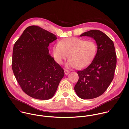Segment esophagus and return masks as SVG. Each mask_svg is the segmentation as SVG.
<instances>
[{"mask_svg": "<svg viewBox=\"0 0 129 129\" xmlns=\"http://www.w3.org/2000/svg\"><path fill=\"white\" fill-rule=\"evenodd\" d=\"M64 72H65V74L66 75H67L69 74V73L70 72V71L68 70H67V69H64Z\"/></svg>", "mask_w": 129, "mask_h": 129, "instance_id": "34e87169", "label": "esophagus"}]
</instances>
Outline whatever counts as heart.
<instances>
[{
    "mask_svg": "<svg viewBox=\"0 0 129 129\" xmlns=\"http://www.w3.org/2000/svg\"><path fill=\"white\" fill-rule=\"evenodd\" d=\"M96 44L93 41L68 38L60 40L54 45L52 53L54 60L62 64L68 56L66 65L82 69L89 65L95 57Z\"/></svg>",
    "mask_w": 129,
    "mask_h": 129,
    "instance_id": "b5f03b06",
    "label": "heart"
}]
</instances>
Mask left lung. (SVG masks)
Here are the masks:
<instances>
[{"mask_svg":"<svg viewBox=\"0 0 129 129\" xmlns=\"http://www.w3.org/2000/svg\"><path fill=\"white\" fill-rule=\"evenodd\" d=\"M80 36L93 38L98 51L90 64L77 72L79 79L74 89L81 99H92L102 95L112 82L116 66V54L112 40L99 30H90Z\"/></svg>","mask_w":129,"mask_h":129,"instance_id":"8db88e82","label":"left lung"}]
</instances>
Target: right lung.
<instances>
[{
  "label": "right lung",
  "instance_id": "add662e5",
  "mask_svg": "<svg viewBox=\"0 0 129 129\" xmlns=\"http://www.w3.org/2000/svg\"><path fill=\"white\" fill-rule=\"evenodd\" d=\"M57 36L36 25L27 27L15 42L12 67L24 92L38 100L51 99L64 76L48 47Z\"/></svg>",
  "mask_w": 129,
  "mask_h": 129
}]
</instances>
